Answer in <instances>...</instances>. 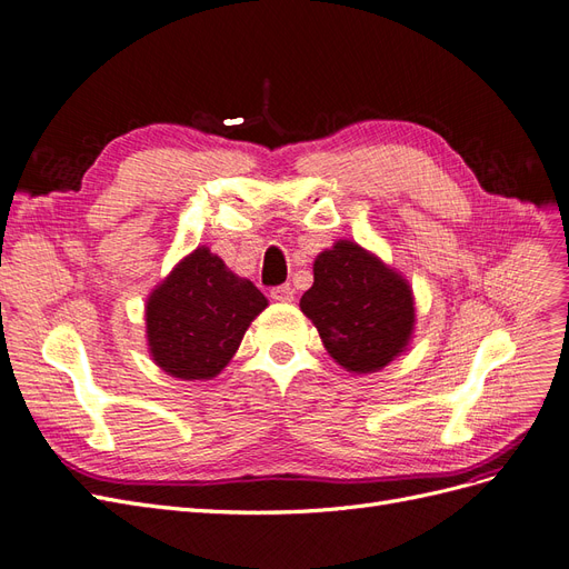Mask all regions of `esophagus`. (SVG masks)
Wrapping results in <instances>:
<instances>
[{
	"mask_svg": "<svg viewBox=\"0 0 569 569\" xmlns=\"http://www.w3.org/2000/svg\"><path fill=\"white\" fill-rule=\"evenodd\" d=\"M270 299H272V301H282V303L295 301V289H291V284H278V287H272V289H270Z\"/></svg>",
	"mask_w": 569,
	"mask_h": 569,
	"instance_id": "1",
	"label": "esophagus"
}]
</instances>
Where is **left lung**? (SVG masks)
<instances>
[{
	"label": "left lung",
	"mask_w": 569,
	"mask_h": 569,
	"mask_svg": "<svg viewBox=\"0 0 569 569\" xmlns=\"http://www.w3.org/2000/svg\"><path fill=\"white\" fill-rule=\"evenodd\" d=\"M301 311L339 366L375 372L399 356L410 339L416 308L401 274L353 242H337L313 263V287Z\"/></svg>",
	"instance_id": "8db88e82"
}]
</instances>
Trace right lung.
I'll list each match as a JSON object with an SVG mask.
<instances>
[{
  "label": "right lung",
  "instance_id": "1",
  "mask_svg": "<svg viewBox=\"0 0 569 569\" xmlns=\"http://www.w3.org/2000/svg\"><path fill=\"white\" fill-rule=\"evenodd\" d=\"M268 306L206 247L189 253L147 303V339L157 366L180 380H211Z\"/></svg>",
  "mask_w": 569,
  "mask_h": 569
}]
</instances>
